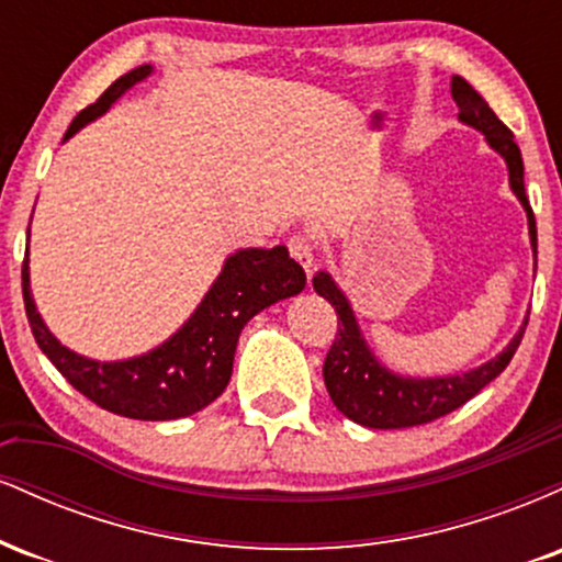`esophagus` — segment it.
<instances>
[{
	"mask_svg": "<svg viewBox=\"0 0 562 562\" xmlns=\"http://www.w3.org/2000/svg\"><path fill=\"white\" fill-rule=\"evenodd\" d=\"M288 250H290V256H293V259L299 261L303 269H306V274H312V269H314V245L308 243V237L293 235L288 240Z\"/></svg>",
	"mask_w": 562,
	"mask_h": 562,
	"instance_id": "obj_1",
	"label": "esophagus"
}]
</instances>
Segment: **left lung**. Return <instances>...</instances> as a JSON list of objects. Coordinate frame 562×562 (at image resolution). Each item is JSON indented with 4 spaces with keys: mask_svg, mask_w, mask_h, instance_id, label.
Wrapping results in <instances>:
<instances>
[{
    "mask_svg": "<svg viewBox=\"0 0 562 562\" xmlns=\"http://www.w3.org/2000/svg\"><path fill=\"white\" fill-rule=\"evenodd\" d=\"M451 97H454L457 108H460L462 124L479 128L483 137H486L488 147L505 158L509 187H513L515 198L526 209L528 235H531V248L533 256H537V222H533V211L526 198L524 158H520V147L515 145L513 132L496 119L488 102L462 76L451 79ZM314 290L327 303H333L335 314H338V333H335L325 367H322L327 393H330L333 404L344 412L348 420L378 430L412 428V425L434 423L438 417L460 409L462 404L470 402L475 393L486 389L505 370L513 353L518 351L528 325L526 319L524 327L515 333V338L509 340L505 351L496 353L494 359L475 367V370L447 378H406L396 375L389 367L378 362L372 348L367 346L362 330H359L351 303H348L344 290L335 285L330 274L317 272V277H314Z\"/></svg>",
    "mask_w": 562,
    "mask_h": 562,
    "instance_id": "left-lung-1",
    "label": "left lung"
}]
</instances>
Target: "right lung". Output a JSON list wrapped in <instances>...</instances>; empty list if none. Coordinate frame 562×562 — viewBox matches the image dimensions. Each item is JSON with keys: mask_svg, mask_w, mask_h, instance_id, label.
Instances as JSON below:
<instances>
[{"mask_svg": "<svg viewBox=\"0 0 562 562\" xmlns=\"http://www.w3.org/2000/svg\"><path fill=\"white\" fill-rule=\"evenodd\" d=\"M150 74L153 66H139L115 79L100 94V100L76 115L66 139L89 121L108 113V108L121 94ZM303 285H306V272L301 263L290 259L285 245H274L269 250L243 248L224 261L222 274L216 277L192 317L166 344L142 357L97 362L70 351L44 325L31 295L29 248L23 259L25 317L38 348L89 402L132 420H179L195 415L222 396L232 378L237 338L248 319L277 301L299 295Z\"/></svg>", "mask_w": 562, "mask_h": 562, "instance_id": "add662e5", "label": "right lung"}]
</instances>
